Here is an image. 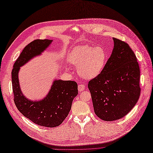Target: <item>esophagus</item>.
I'll return each instance as SVG.
<instances>
[{
  "instance_id": "1",
  "label": "esophagus",
  "mask_w": 153,
  "mask_h": 153,
  "mask_svg": "<svg viewBox=\"0 0 153 153\" xmlns=\"http://www.w3.org/2000/svg\"><path fill=\"white\" fill-rule=\"evenodd\" d=\"M85 86L82 85V84H81V85H78V90L79 91H82L84 90H85Z\"/></svg>"
}]
</instances>
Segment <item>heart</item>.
Returning a JSON list of instances; mask_svg holds the SVG:
<instances>
[{
  "label": "heart",
  "mask_w": 153,
  "mask_h": 153,
  "mask_svg": "<svg viewBox=\"0 0 153 153\" xmlns=\"http://www.w3.org/2000/svg\"><path fill=\"white\" fill-rule=\"evenodd\" d=\"M69 62L77 67L79 75L90 79L99 76L104 68L107 53L102 47L80 45L74 48L69 56Z\"/></svg>",
  "instance_id": "heart-1"
}]
</instances>
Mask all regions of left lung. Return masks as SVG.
<instances>
[{
  "label": "left lung",
  "instance_id": "8db88e82",
  "mask_svg": "<svg viewBox=\"0 0 153 153\" xmlns=\"http://www.w3.org/2000/svg\"><path fill=\"white\" fill-rule=\"evenodd\" d=\"M114 48L99 76L88 82L93 109L101 120H120L135 105L140 94V68L129 45L113 38Z\"/></svg>",
  "mask_w": 153,
  "mask_h": 153
}]
</instances>
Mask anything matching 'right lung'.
Returning a JSON list of instances; mask_svg holds the SVG:
<instances>
[{"label": "right lung", "instance_id": "right-lung-1", "mask_svg": "<svg viewBox=\"0 0 153 153\" xmlns=\"http://www.w3.org/2000/svg\"><path fill=\"white\" fill-rule=\"evenodd\" d=\"M53 40L37 39L23 49L13 65L11 72L14 101L18 111L36 125L56 127L61 125L69 113L72 101L78 94L76 82L55 79L43 99L33 101L25 96L19 85L20 67L34 57L41 55Z\"/></svg>", "mask_w": 153, "mask_h": 153}]
</instances>
